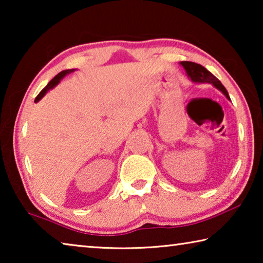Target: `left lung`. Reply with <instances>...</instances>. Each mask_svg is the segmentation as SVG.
Returning a JSON list of instances; mask_svg holds the SVG:
<instances>
[{"label": "left lung", "mask_w": 263, "mask_h": 263, "mask_svg": "<svg viewBox=\"0 0 263 263\" xmlns=\"http://www.w3.org/2000/svg\"><path fill=\"white\" fill-rule=\"evenodd\" d=\"M181 65L183 66L186 74L189 75L190 79L193 80L194 82L212 83L213 86H215L217 89H219V90L226 97H228V99H230L228 90H226L225 87L222 86L219 80H218L212 73L209 72L206 68H204L202 65L196 64V62H191V61H182Z\"/></svg>", "instance_id": "8db88e82"}]
</instances>
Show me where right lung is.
Returning a JSON list of instances; mask_svg holds the SVG:
<instances>
[{
	"label": "right lung",
	"instance_id": "obj_1",
	"mask_svg": "<svg viewBox=\"0 0 263 263\" xmlns=\"http://www.w3.org/2000/svg\"><path fill=\"white\" fill-rule=\"evenodd\" d=\"M73 70H74V69H66V70H62V72H60L59 74H57V75H55V77H54V78H53V79L51 80V81H50V82H48V84H47V86H46L45 88H44V89H43V90H42L41 92H39V94H38V96H37V97H35V100H34V102H38L39 100H41V99H42V97H43L44 95H45V94H46V91H47V90H50V89H52L53 87H55V86H57V84L60 82V80H61L62 78H64V77H65V75H67V74H69V73H72V72H73Z\"/></svg>",
	"mask_w": 263,
	"mask_h": 263
}]
</instances>
